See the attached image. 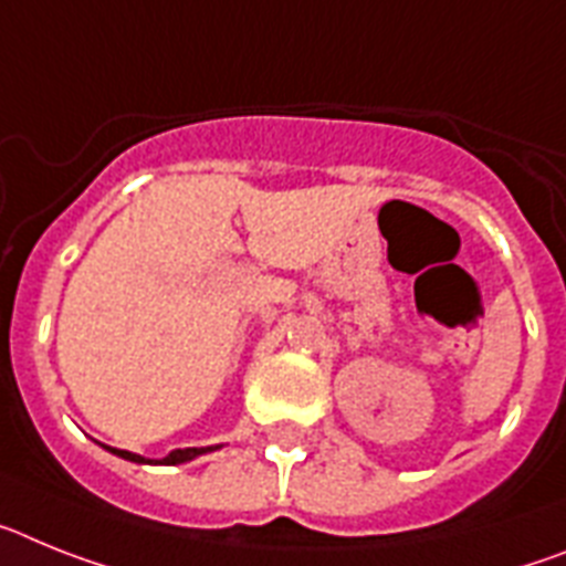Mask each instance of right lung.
Listing matches in <instances>:
<instances>
[{
	"mask_svg": "<svg viewBox=\"0 0 566 566\" xmlns=\"http://www.w3.org/2000/svg\"><path fill=\"white\" fill-rule=\"evenodd\" d=\"M105 450H111L113 455H119V459H125V461H136V464H150L147 459H142V455H136V453H127V450H116V447H105ZM210 450H216V447H185V450H174L170 455H165L159 464H181V461H190V459H196V455L210 453Z\"/></svg>",
	"mask_w": 566,
	"mask_h": 566,
	"instance_id": "add662e5",
	"label": "right lung"
}]
</instances>
